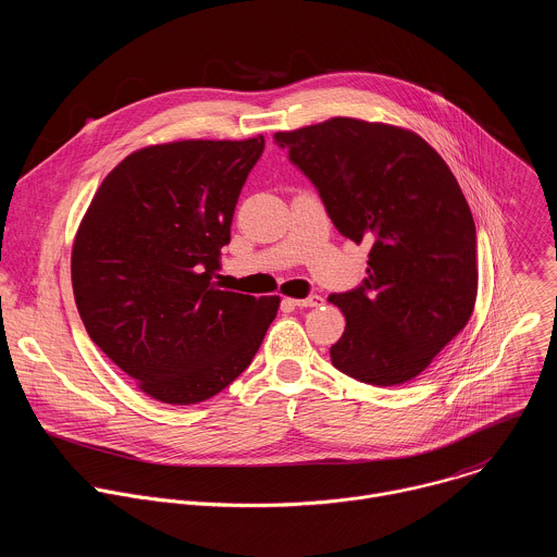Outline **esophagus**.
Instances as JSON below:
<instances>
[{
  "label": "esophagus",
  "instance_id": "34e87169",
  "mask_svg": "<svg viewBox=\"0 0 557 557\" xmlns=\"http://www.w3.org/2000/svg\"><path fill=\"white\" fill-rule=\"evenodd\" d=\"M288 304L297 306V308H317L323 304V297L321 295H310L306 299H288Z\"/></svg>",
  "mask_w": 557,
  "mask_h": 557
}]
</instances>
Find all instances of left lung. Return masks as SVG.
<instances>
[{"mask_svg": "<svg viewBox=\"0 0 557 557\" xmlns=\"http://www.w3.org/2000/svg\"><path fill=\"white\" fill-rule=\"evenodd\" d=\"M275 141L314 183L334 227L372 245L362 286L330 295L347 321L332 364L376 387L413 381L476 301V230L455 174L418 133L383 122L330 117Z\"/></svg>", "mask_w": 557, "mask_h": 557, "instance_id": "8db88e82", "label": "left lung"}]
</instances>
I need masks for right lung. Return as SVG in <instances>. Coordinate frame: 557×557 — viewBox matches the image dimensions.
I'll return each instance as SVG.
<instances>
[{
    "instance_id": "right-lung-1",
    "label": "right lung",
    "mask_w": 557,
    "mask_h": 557,
    "mask_svg": "<svg viewBox=\"0 0 557 557\" xmlns=\"http://www.w3.org/2000/svg\"><path fill=\"white\" fill-rule=\"evenodd\" d=\"M264 137L181 139L124 157L74 238L72 286L91 341L150 398L199 405L256 356L280 297L221 288V249Z\"/></svg>"
}]
</instances>
